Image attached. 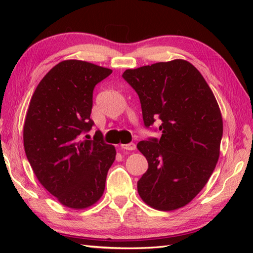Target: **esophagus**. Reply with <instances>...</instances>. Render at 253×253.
I'll return each mask as SVG.
<instances>
[{"mask_svg":"<svg viewBox=\"0 0 253 253\" xmlns=\"http://www.w3.org/2000/svg\"><path fill=\"white\" fill-rule=\"evenodd\" d=\"M121 149L122 150H127V151H133L136 149V144L135 143H127V144H121Z\"/></svg>","mask_w":253,"mask_h":253,"instance_id":"obj_1","label":"esophagus"}]
</instances>
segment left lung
Instances as JSON below:
<instances>
[{
  "mask_svg": "<svg viewBox=\"0 0 253 253\" xmlns=\"http://www.w3.org/2000/svg\"><path fill=\"white\" fill-rule=\"evenodd\" d=\"M123 78L135 89L144 126L161 121L160 139L137 144L148 170L138 193L160 211L185 207L206 186L219 158L223 120L206 79L185 60L126 69Z\"/></svg>",
  "mask_w": 253,
  "mask_h": 253,
  "instance_id": "obj_1",
  "label": "left lung"
}]
</instances>
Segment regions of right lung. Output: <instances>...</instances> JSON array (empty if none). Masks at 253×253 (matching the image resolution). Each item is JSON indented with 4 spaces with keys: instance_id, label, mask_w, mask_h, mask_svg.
<instances>
[{
    "instance_id": "add662e5",
    "label": "right lung",
    "mask_w": 253,
    "mask_h": 253,
    "mask_svg": "<svg viewBox=\"0 0 253 253\" xmlns=\"http://www.w3.org/2000/svg\"><path fill=\"white\" fill-rule=\"evenodd\" d=\"M112 69L78 60L53 67L36 88L24 124V147L40 184L63 206L80 210L99 201L115 160L114 146L101 131L92 140L83 133L90 118L96 84Z\"/></svg>"
}]
</instances>
